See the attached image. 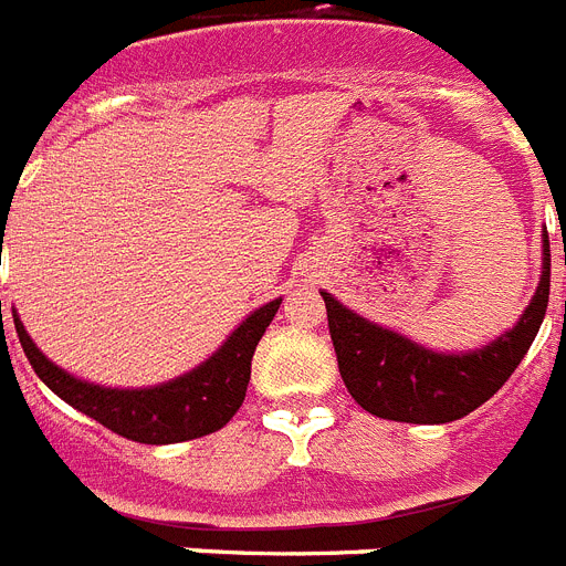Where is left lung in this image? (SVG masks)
<instances>
[{
  "label": "left lung",
  "instance_id": "8db88e82",
  "mask_svg": "<svg viewBox=\"0 0 566 566\" xmlns=\"http://www.w3.org/2000/svg\"><path fill=\"white\" fill-rule=\"evenodd\" d=\"M329 315L337 369L366 412L400 423H449L470 415L510 380L533 346L549 303V240L533 303L513 329L467 355H441L355 315L321 292Z\"/></svg>",
  "mask_w": 566,
  "mask_h": 566
}]
</instances>
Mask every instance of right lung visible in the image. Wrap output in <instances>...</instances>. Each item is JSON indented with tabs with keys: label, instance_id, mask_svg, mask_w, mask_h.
I'll list each match as a JSON object with an SVG mask.
<instances>
[{
	"label": "right lung",
	"instance_id": "obj_1",
	"mask_svg": "<svg viewBox=\"0 0 566 566\" xmlns=\"http://www.w3.org/2000/svg\"><path fill=\"white\" fill-rule=\"evenodd\" d=\"M277 308L280 301H272L258 312H251L206 364L182 378L151 386V389H108V386L74 378L36 349V343L31 340L17 315H13V326L33 371L65 403L128 441L180 443L223 429L234 418L237 409L243 407L245 386L251 378V357L260 337L269 329V323L277 315Z\"/></svg>",
	"mask_w": 566,
	"mask_h": 566
}]
</instances>
